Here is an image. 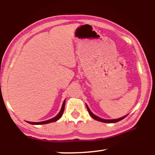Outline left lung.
Returning a JSON list of instances; mask_svg holds the SVG:
<instances>
[{
	"label": "left lung",
	"instance_id": "obj_1",
	"mask_svg": "<svg viewBox=\"0 0 155 155\" xmlns=\"http://www.w3.org/2000/svg\"><path fill=\"white\" fill-rule=\"evenodd\" d=\"M86 107H87V111L89 112V114H90V115H91V117H92V118H94V120H97V121H100V122H105V123H115V122H117L120 121V120H122V119L125 118L127 116V115H125V116L121 117V118H118V119H115V120H104V119H102V118H100V117H98V116H96V115H95L94 114H93L91 112V111L90 110V109L88 108V107L86 105Z\"/></svg>",
	"mask_w": 155,
	"mask_h": 155
}]
</instances>
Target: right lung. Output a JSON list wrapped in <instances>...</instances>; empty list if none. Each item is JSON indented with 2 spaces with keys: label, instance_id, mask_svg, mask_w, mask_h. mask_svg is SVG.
<instances>
[{
  "label": "right lung",
  "instance_id": "1",
  "mask_svg": "<svg viewBox=\"0 0 155 155\" xmlns=\"http://www.w3.org/2000/svg\"><path fill=\"white\" fill-rule=\"evenodd\" d=\"M65 101H64V103H63V105L61 107V109L60 112L58 114V115L55 116L53 118H52L51 120H46V121H43V122H27L28 123H29L31 124H48V123H51V122H55L57 120H58L60 117H61V115H63V113L64 111V109H65Z\"/></svg>",
  "mask_w": 155,
  "mask_h": 155
}]
</instances>
